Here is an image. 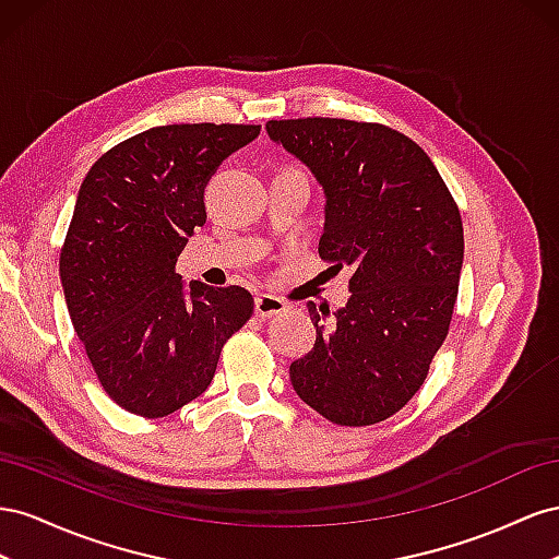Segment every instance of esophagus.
Segmentation results:
<instances>
[{
    "instance_id": "esophagus-1",
    "label": "esophagus",
    "mask_w": 559,
    "mask_h": 559,
    "mask_svg": "<svg viewBox=\"0 0 559 559\" xmlns=\"http://www.w3.org/2000/svg\"><path fill=\"white\" fill-rule=\"evenodd\" d=\"M283 311H288V305H285V301L276 295L262 293V295H258V299H254V316L258 318H271L276 313H283Z\"/></svg>"
}]
</instances>
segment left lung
<instances>
[{"instance_id": "8db88e82", "label": "left lung", "mask_w": 559, "mask_h": 559, "mask_svg": "<svg viewBox=\"0 0 559 559\" xmlns=\"http://www.w3.org/2000/svg\"><path fill=\"white\" fill-rule=\"evenodd\" d=\"M269 138L323 185L318 252L350 269L348 305L307 309L316 344L290 365L297 395L340 426L401 412L448 340L464 264L459 205L430 156L384 123L337 117L271 119Z\"/></svg>"}]
</instances>
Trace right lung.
I'll list each match as a JSON object with an SVG mask.
<instances>
[{
    "label": "right lung",
    "instance_id": "1",
    "mask_svg": "<svg viewBox=\"0 0 559 559\" xmlns=\"http://www.w3.org/2000/svg\"><path fill=\"white\" fill-rule=\"evenodd\" d=\"M260 129L156 126L107 150L79 189L62 290L95 377L138 417H168L209 389L222 346L254 311L241 285L194 281L185 293L175 264L205 225V182Z\"/></svg>",
    "mask_w": 559,
    "mask_h": 559
}]
</instances>
